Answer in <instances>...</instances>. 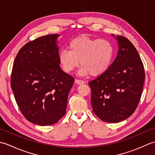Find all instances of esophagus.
Masks as SVG:
<instances>
[{"mask_svg":"<svg viewBox=\"0 0 155 155\" xmlns=\"http://www.w3.org/2000/svg\"><path fill=\"white\" fill-rule=\"evenodd\" d=\"M75 83H77V84H84V82L83 81H81V80L76 79L75 80Z\"/></svg>","mask_w":155,"mask_h":155,"instance_id":"obj_1","label":"esophagus"}]
</instances>
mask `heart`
Returning <instances> with one entry per match:
<instances>
[{
	"mask_svg": "<svg viewBox=\"0 0 155 155\" xmlns=\"http://www.w3.org/2000/svg\"><path fill=\"white\" fill-rule=\"evenodd\" d=\"M68 50H61L58 60L64 72H71L80 64V76L98 77L104 74L113 62L114 49L110 41L87 36L74 38L68 43Z\"/></svg>",
	"mask_w": 155,
	"mask_h": 155,
	"instance_id": "1",
	"label": "heart"
}]
</instances>
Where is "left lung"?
Listing matches in <instances>:
<instances>
[{
	"label": "left lung",
	"instance_id": "obj_1",
	"mask_svg": "<svg viewBox=\"0 0 155 155\" xmlns=\"http://www.w3.org/2000/svg\"><path fill=\"white\" fill-rule=\"evenodd\" d=\"M118 53L108 70L88 84L94 113L102 120L116 123L136 110L140 99L145 74L139 52L129 40L117 37Z\"/></svg>",
	"mask_w": 155,
	"mask_h": 155
}]
</instances>
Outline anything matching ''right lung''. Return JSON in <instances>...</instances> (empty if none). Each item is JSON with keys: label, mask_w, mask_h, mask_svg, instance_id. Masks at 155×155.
Returning a JSON list of instances; mask_svg holds the SVG:
<instances>
[{"label": "right lung", "mask_w": 155, "mask_h": 155, "mask_svg": "<svg viewBox=\"0 0 155 155\" xmlns=\"http://www.w3.org/2000/svg\"><path fill=\"white\" fill-rule=\"evenodd\" d=\"M53 34L28 42L13 64L11 84L20 110L32 123L48 126L66 113L74 78L61 68L57 38Z\"/></svg>", "instance_id": "obj_1"}]
</instances>
